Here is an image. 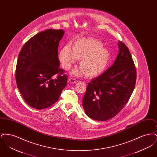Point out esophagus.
I'll return each mask as SVG.
<instances>
[{
    "mask_svg": "<svg viewBox=\"0 0 157 157\" xmlns=\"http://www.w3.org/2000/svg\"><path fill=\"white\" fill-rule=\"evenodd\" d=\"M68 82L71 83H76L77 82H78V80L75 79L74 78H70L68 80Z\"/></svg>",
    "mask_w": 157,
    "mask_h": 157,
    "instance_id": "34e87169",
    "label": "esophagus"
}]
</instances>
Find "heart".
<instances>
[{
    "mask_svg": "<svg viewBox=\"0 0 157 157\" xmlns=\"http://www.w3.org/2000/svg\"><path fill=\"white\" fill-rule=\"evenodd\" d=\"M110 58L109 51L103 48L101 42L94 39H78L71 44V48L65 46L59 53V59L64 69H70L76 60H80L79 66L81 68L74 70L72 74H85L88 78L97 77L103 74Z\"/></svg>",
    "mask_w": 157,
    "mask_h": 157,
    "instance_id": "b5f03b06",
    "label": "heart"
}]
</instances>
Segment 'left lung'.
Wrapping results in <instances>:
<instances>
[{
    "label": "left lung",
    "instance_id": "8db88e82",
    "mask_svg": "<svg viewBox=\"0 0 157 157\" xmlns=\"http://www.w3.org/2000/svg\"><path fill=\"white\" fill-rule=\"evenodd\" d=\"M119 53L112 67L88 83L82 99L86 115L98 121L114 117L127 104L134 90L136 72L130 52L119 41Z\"/></svg>",
    "mask_w": 157,
    "mask_h": 157
}]
</instances>
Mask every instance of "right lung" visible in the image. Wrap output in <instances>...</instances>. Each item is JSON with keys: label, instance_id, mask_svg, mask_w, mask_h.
<instances>
[{"label": "right lung", "instance_id": "obj_1", "mask_svg": "<svg viewBox=\"0 0 157 157\" xmlns=\"http://www.w3.org/2000/svg\"><path fill=\"white\" fill-rule=\"evenodd\" d=\"M64 33L62 29L38 33L26 42L19 54L15 74L17 86L32 108L42 109L54 104L67 85V76L59 67L58 53Z\"/></svg>", "mask_w": 157, "mask_h": 157}]
</instances>
